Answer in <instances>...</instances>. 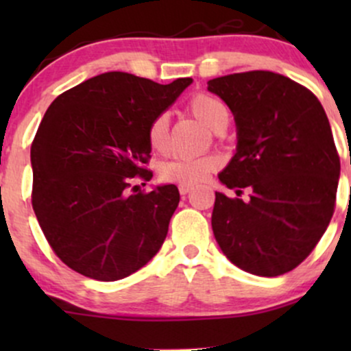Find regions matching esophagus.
Returning a JSON list of instances; mask_svg holds the SVG:
<instances>
[{"mask_svg": "<svg viewBox=\"0 0 351 351\" xmlns=\"http://www.w3.org/2000/svg\"><path fill=\"white\" fill-rule=\"evenodd\" d=\"M178 189H180L181 195H188V193L193 189V186H189V184H180Z\"/></svg>", "mask_w": 351, "mask_h": 351, "instance_id": "1", "label": "esophagus"}]
</instances>
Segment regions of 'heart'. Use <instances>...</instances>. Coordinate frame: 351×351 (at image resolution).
<instances>
[{"label":"heart","instance_id":"b5f03b06","mask_svg":"<svg viewBox=\"0 0 351 351\" xmlns=\"http://www.w3.org/2000/svg\"><path fill=\"white\" fill-rule=\"evenodd\" d=\"M189 114L199 120L209 130L217 132L226 128L229 122V110L226 104L215 95L195 94L188 100ZM148 145L153 152L165 153L170 145V134H168V117L162 114L153 119L147 130ZM223 165V160L217 155L191 156V158H175L167 162L160 168V178L167 183L195 184L206 180L213 171Z\"/></svg>","mask_w":351,"mask_h":351}]
</instances>
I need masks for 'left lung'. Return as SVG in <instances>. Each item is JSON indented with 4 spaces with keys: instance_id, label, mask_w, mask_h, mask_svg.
Returning a JSON list of instances; mask_svg holds the SVG:
<instances>
[{
    "instance_id": "8db88e82",
    "label": "left lung",
    "mask_w": 351,
    "mask_h": 351,
    "mask_svg": "<svg viewBox=\"0 0 351 351\" xmlns=\"http://www.w3.org/2000/svg\"><path fill=\"white\" fill-rule=\"evenodd\" d=\"M231 108L234 156L216 191L211 226L221 251L245 272L276 277L313 251L333 211L340 156L327 114L307 87L271 71L229 74L208 82Z\"/></svg>"
}]
</instances>
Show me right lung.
Wrapping results in <instances>:
<instances>
[{
	"instance_id": "1",
	"label": "right lung",
	"mask_w": 351,
	"mask_h": 351,
	"mask_svg": "<svg viewBox=\"0 0 351 351\" xmlns=\"http://www.w3.org/2000/svg\"><path fill=\"white\" fill-rule=\"evenodd\" d=\"M191 82L162 86L106 72L60 94L46 110L31 145V198L47 243L72 271L119 280L160 251L178 188L130 195L132 181L152 180L145 168L148 125Z\"/></svg>"
}]
</instances>
